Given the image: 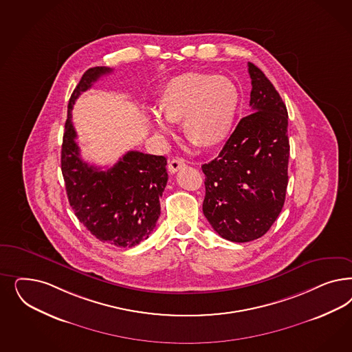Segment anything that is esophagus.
<instances>
[{
  "mask_svg": "<svg viewBox=\"0 0 352 352\" xmlns=\"http://www.w3.org/2000/svg\"><path fill=\"white\" fill-rule=\"evenodd\" d=\"M182 167H185V159L175 158L168 163V170L170 173H176L177 170H182Z\"/></svg>",
  "mask_w": 352,
  "mask_h": 352,
  "instance_id": "esophagus-1",
  "label": "esophagus"
}]
</instances>
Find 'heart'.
I'll use <instances>...</instances> for the list:
<instances>
[{
	"label": "heart",
	"instance_id": "heart-1",
	"mask_svg": "<svg viewBox=\"0 0 352 352\" xmlns=\"http://www.w3.org/2000/svg\"><path fill=\"white\" fill-rule=\"evenodd\" d=\"M239 104L241 91L233 80L207 72H185L166 82L158 98L160 116L151 115L148 125L154 132L170 135L172 128L165 121L182 122L190 144L215 148L230 135Z\"/></svg>",
	"mask_w": 352,
	"mask_h": 352
}]
</instances>
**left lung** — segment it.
<instances>
[{
  "mask_svg": "<svg viewBox=\"0 0 352 352\" xmlns=\"http://www.w3.org/2000/svg\"><path fill=\"white\" fill-rule=\"evenodd\" d=\"M250 115L242 118L219 157L202 166L204 214L232 242L264 236L280 215L287 188V110L278 91L252 63Z\"/></svg>",
  "mask_w": 352,
  "mask_h": 352,
  "instance_id": "1",
  "label": "left lung"
}]
</instances>
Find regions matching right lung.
I'll return each instance as SVG.
<instances>
[{
  "label": "right lung",
  "instance_id": "right-lung-1",
  "mask_svg": "<svg viewBox=\"0 0 352 352\" xmlns=\"http://www.w3.org/2000/svg\"><path fill=\"white\" fill-rule=\"evenodd\" d=\"M109 67L85 71L68 101L60 167L68 202L80 223L96 239L119 248H132L146 239L160 215V197L168 180L167 159L128 151L109 170H100L80 157L71 120L75 101L94 81L110 74Z\"/></svg>",
  "mask_w": 352,
  "mask_h": 352
}]
</instances>
